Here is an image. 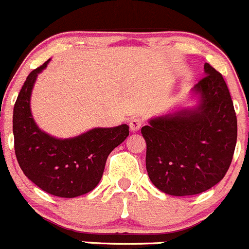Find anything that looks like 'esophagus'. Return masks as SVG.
Returning <instances> with one entry per match:
<instances>
[{
  "label": "esophagus",
  "mask_w": 249,
  "mask_h": 249,
  "mask_svg": "<svg viewBox=\"0 0 249 249\" xmlns=\"http://www.w3.org/2000/svg\"><path fill=\"white\" fill-rule=\"evenodd\" d=\"M142 123L144 122H142V119H140V118H133L129 123L130 130H131V131H138L141 127V125H142Z\"/></svg>",
  "instance_id": "1"
}]
</instances>
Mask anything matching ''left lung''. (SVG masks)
<instances>
[{
    "instance_id": "left-lung-1",
    "label": "left lung",
    "mask_w": 249,
    "mask_h": 249,
    "mask_svg": "<svg viewBox=\"0 0 249 249\" xmlns=\"http://www.w3.org/2000/svg\"><path fill=\"white\" fill-rule=\"evenodd\" d=\"M195 86L198 107L150 120L141 127L146 170L160 191L172 196L205 192L225 178L237 142V116L222 74L208 63Z\"/></svg>"
}]
</instances>
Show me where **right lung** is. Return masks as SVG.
Masks as SVG:
<instances>
[{"instance_id": "right-lung-1", "label": "right lung", "mask_w": 249, "mask_h": 249, "mask_svg": "<svg viewBox=\"0 0 249 249\" xmlns=\"http://www.w3.org/2000/svg\"><path fill=\"white\" fill-rule=\"evenodd\" d=\"M27 77L13 109L15 152L23 174L43 191L71 198L88 194L99 183L109 154L129 135L126 124L97 127L77 138L55 139L38 129L30 108L31 93L39 71Z\"/></svg>"}]
</instances>
